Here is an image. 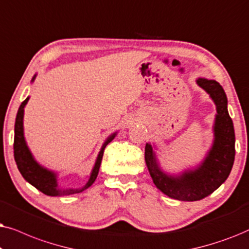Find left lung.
Segmentation results:
<instances>
[{
  "label": "left lung",
  "instance_id": "left-lung-1",
  "mask_svg": "<svg viewBox=\"0 0 249 249\" xmlns=\"http://www.w3.org/2000/svg\"><path fill=\"white\" fill-rule=\"evenodd\" d=\"M197 85L210 95L216 108L213 124V142L196 166L170 173L160 166L155 143L145 144L144 160L157 189L170 198L196 201L210 196L224 183L234 161V128L228 111V99L223 88L214 79L198 77Z\"/></svg>",
  "mask_w": 249,
  "mask_h": 249
}]
</instances>
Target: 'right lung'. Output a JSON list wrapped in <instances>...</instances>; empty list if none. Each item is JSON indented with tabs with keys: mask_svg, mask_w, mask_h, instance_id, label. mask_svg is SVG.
<instances>
[{
	"mask_svg": "<svg viewBox=\"0 0 249 249\" xmlns=\"http://www.w3.org/2000/svg\"><path fill=\"white\" fill-rule=\"evenodd\" d=\"M36 78V74L34 77L32 78L33 83ZM29 100V97L25 99V101L20 105L18 109L15 123V143H13V152H15V160L18 170L20 172L22 178H25L28 183H31L33 187H35L37 190H39L46 196L51 197H62V196H71V195L79 194V192L84 191L88 189L92 183L95 181L98 177L99 170H100V165L102 160V156H104V150L106 145L114 140L116 135H117L118 131L111 133L109 137L106 139L102 147L99 151L95 159V163L92 167V171L89 177V180L86 182L83 188H61L58 183L59 173L55 171L49 170L42 164H39L36 160L34 155L32 154L31 149H29L27 142H26L25 132H24V114H25V107Z\"/></svg>",
	"mask_w": 249,
	"mask_h": 249,
	"instance_id": "1",
	"label": "right lung"
}]
</instances>
